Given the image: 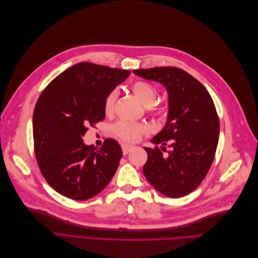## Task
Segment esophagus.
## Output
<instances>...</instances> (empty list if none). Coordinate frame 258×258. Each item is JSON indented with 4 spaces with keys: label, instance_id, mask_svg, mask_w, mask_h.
Returning <instances> with one entry per match:
<instances>
[{
    "label": "esophagus",
    "instance_id": "1",
    "mask_svg": "<svg viewBox=\"0 0 258 258\" xmlns=\"http://www.w3.org/2000/svg\"><path fill=\"white\" fill-rule=\"evenodd\" d=\"M121 148H122V153H123V155H127V154L132 150V146H130V145H126V144H122V145H121Z\"/></svg>",
    "mask_w": 258,
    "mask_h": 258
}]
</instances>
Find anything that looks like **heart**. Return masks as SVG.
Instances as JSON below:
<instances>
[{
  "label": "heart",
  "mask_w": 258,
  "mask_h": 258,
  "mask_svg": "<svg viewBox=\"0 0 258 258\" xmlns=\"http://www.w3.org/2000/svg\"><path fill=\"white\" fill-rule=\"evenodd\" d=\"M132 92L135 96L142 101V103L146 105V108L151 112H161L163 107L159 104H155L154 101L156 99V88L154 85L144 81H138L132 85ZM117 97V91L113 90L106 96L104 100V112L110 114L113 111L115 100ZM145 131V127L141 123L130 122L126 120H120L113 127L114 135L121 139L124 142H136L139 140L142 132Z\"/></svg>",
  "instance_id": "b5f03b06"
}]
</instances>
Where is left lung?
Instances as JSON below:
<instances>
[{
    "label": "left lung",
    "mask_w": 258,
    "mask_h": 258,
    "mask_svg": "<svg viewBox=\"0 0 258 258\" xmlns=\"http://www.w3.org/2000/svg\"><path fill=\"white\" fill-rule=\"evenodd\" d=\"M144 80L160 83L168 92L165 127L144 147L147 161L143 173L150 184L170 198H181L195 190L212 165L220 137V120L206 87L181 69L161 67L134 70ZM168 143V156L162 150Z\"/></svg>",
    "instance_id": "1"
}]
</instances>
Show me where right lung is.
Returning <instances> with one entry per match:
<instances>
[{"label": "right lung", "instance_id": "add662e5", "mask_svg": "<svg viewBox=\"0 0 258 258\" xmlns=\"http://www.w3.org/2000/svg\"><path fill=\"white\" fill-rule=\"evenodd\" d=\"M129 74L82 62L59 74L38 98L33 113L35 156L45 179L62 196L90 199L114 176L120 145L106 139L97 150L83 137L89 126L104 119L106 96Z\"/></svg>", "mask_w": 258, "mask_h": 258}]
</instances>
